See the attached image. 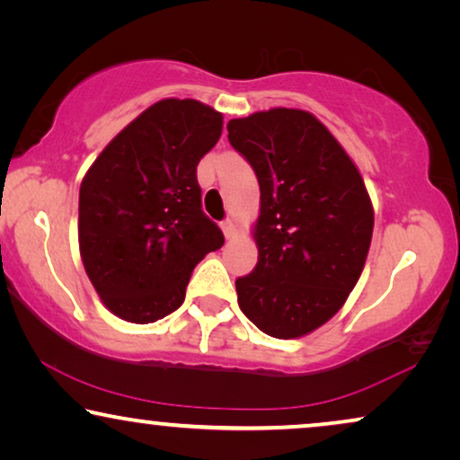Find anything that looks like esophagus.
<instances>
[{
  "label": "esophagus",
  "mask_w": 460,
  "mask_h": 460,
  "mask_svg": "<svg viewBox=\"0 0 460 460\" xmlns=\"http://www.w3.org/2000/svg\"><path fill=\"white\" fill-rule=\"evenodd\" d=\"M222 230H224V236L228 238V241H232V238L236 236V224H234V219H224V222H222Z\"/></svg>",
  "instance_id": "1"
}]
</instances>
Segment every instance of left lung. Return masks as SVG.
I'll return each instance as SVG.
<instances>
[{
	"label": "left lung",
	"instance_id": "8db88e82",
	"mask_svg": "<svg viewBox=\"0 0 460 460\" xmlns=\"http://www.w3.org/2000/svg\"><path fill=\"white\" fill-rule=\"evenodd\" d=\"M260 181L257 266L236 280L257 329L297 339L335 316L360 279L375 213L364 180L312 112L270 109L228 123Z\"/></svg>",
	"mask_w": 460,
	"mask_h": 460
}]
</instances>
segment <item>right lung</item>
Wrapping results in <instances>:
<instances>
[{
    "label": "right lung",
    "instance_id": "1",
    "mask_svg": "<svg viewBox=\"0 0 460 460\" xmlns=\"http://www.w3.org/2000/svg\"><path fill=\"white\" fill-rule=\"evenodd\" d=\"M224 117L199 100L165 98L123 128L79 190V251L102 304L148 324L178 310L197 263L224 244L200 209L197 165Z\"/></svg>",
    "mask_w": 460,
    "mask_h": 460
}]
</instances>
